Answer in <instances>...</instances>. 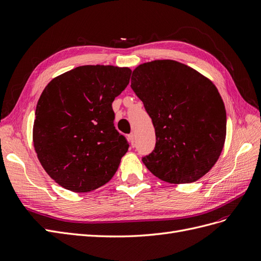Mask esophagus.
Listing matches in <instances>:
<instances>
[{
	"label": "esophagus",
	"mask_w": 261,
	"mask_h": 261,
	"mask_svg": "<svg viewBox=\"0 0 261 261\" xmlns=\"http://www.w3.org/2000/svg\"><path fill=\"white\" fill-rule=\"evenodd\" d=\"M128 139H129V141H130V143H132V145L135 144V141H136V138H135V134H134V133H130L129 135H128Z\"/></svg>",
	"instance_id": "34e87169"
}]
</instances>
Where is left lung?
Instances as JSON below:
<instances>
[{"instance_id": "obj_1", "label": "left lung", "mask_w": 261, "mask_h": 261, "mask_svg": "<svg viewBox=\"0 0 261 261\" xmlns=\"http://www.w3.org/2000/svg\"><path fill=\"white\" fill-rule=\"evenodd\" d=\"M132 89L143 101L155 132V146L143 162L171 184L193 183L215 165L223 149L226 112L216 86L172 60L134 69Z\"/></svg>"}]
</instances>
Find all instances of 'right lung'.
<instances>
[{"label": "right lung", "mask_w": 261, "mask_h": 261, "mask_svg": "<svg viewBox=\"0 0 261 261\" xmlns=\"http://www.w3.org/2000/svg\"><path fill=\"white\" fill-rule=\"evenodd\" d=\"M132 70L78 66L52 80L36 108L34 146L45 172L68 191L87 193L113 177L129 144L115 129L112 102Z\"/></svg>", "instance_id": "obj_1"}]
</instances>
